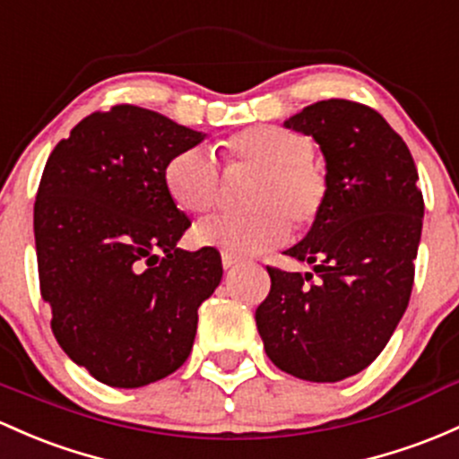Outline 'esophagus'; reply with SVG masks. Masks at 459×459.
I'll use <instances>...</instances> for the list:
<instances>
[{
  "label": "esophagus",
  "mask_w": 459,
  "mask_h": 459,
  "mask_svg": "<svg viewBox=\"0 0 459 459\" xmlns=\"http://www.w3.org/2000/svg\"><path fill=\"white\" fill-rule=\"evenodd\" d=\"M238 264H239V259H238V256H233V255H226V253H221V265H224V270L233 268V265H238Z\"/></svg>",
  "instance_id": "34e87169"
}]
</instances>
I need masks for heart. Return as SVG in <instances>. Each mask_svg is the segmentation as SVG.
Segmentation results:
<instances>
[{
	"label": "heart",
	"instance_id": "b5f03b06",
	"mask_svg": "<svg viewBox=\"0 0 459 459\" xmlns=\"http://www.w3.org/2000/svg\"><path fill=\"white\" fill-rule=\"evenodd\" d=\"M230 168L256 169L248 213H220L194 229V241L233 256H253L290 238V220L307 230L320 220L329 200V174L314 159L311 137L283 126H250L221 141ZM169 200L191 215L218 204L221 176L206 150L187 148L169 156L163 168Z\"/></svg>",
	"mask_w": 459,
	"mask_h": 459
}]
</instances>
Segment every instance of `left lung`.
<instances>
[{"mask_svg": "<svg viewBox=\"0 0 459 459\" xmlns=\"http://www.w3.org/2000/svg\"><path fill=\"white\" fill-rule=\"evenodd\" d=\"M285 126L318 141L331 189L307 238L285 250L316 274L268 268L255 320L274 366L333 384L368 368L405 314L425 200L410 148L375 108L322 100Z\"/></svg>", "mask_w": 459, "mask_h": 459, "instance_id": "8db88e82", "label": "left lung"}]
</instances>
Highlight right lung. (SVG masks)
I'll return each mask as SVG.
<instances>
[{
  "label": "right lung",
  "instance_id": "add662e5",
  "mask_svg": "<svg viewBox=\"0 0 459 459\" xmlns=\"http://www.w3.org/2000/svg\"><path fill=\"white\" fill-rule=\"evenodd\" d=\"M204 134L134 104L95 110L58 141L34 203L39 285L60 349L113 387L172 375L221 279L215 248H176L191 221L163 185Z\"/></svg>",
  "mask_w": 459,
  "mask_h": 459
}]
</instances>
